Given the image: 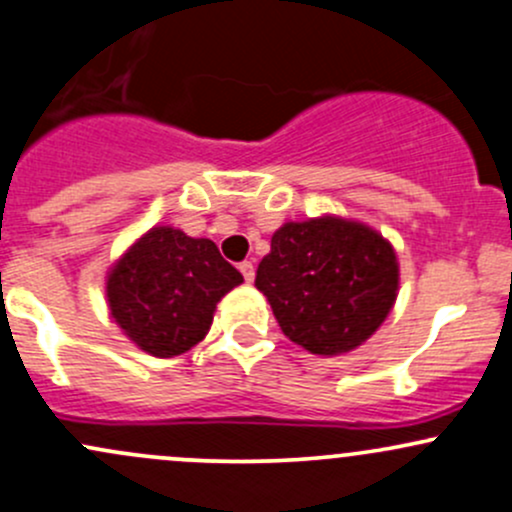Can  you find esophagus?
I'll use <instances>...</instances> for the list:
<instances>
[{
	"label": "esophagus",
	"mask_w": 512,
	"mask_h": 512,
	"mask_svg": "<svg viewBox=\"0 0 512 512\" xmlns=\"http://www.w3.org/2000/svg\"><path fill=\"white\" fill-rule=\"evenodd\" d=\"M240 272L245 277V282L252 284V279H255V265L252 262H240Z\"/></svg>",
	"instance_id": "esophagus-1"
}]
</instances>
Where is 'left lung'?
<instances>
[{"label": "left lung", "mask_w": 512, "mask_h": 512, "mask_svg": "<svg viewBox=\"0 0 512 512\" xmlns=\"http://www.w3.org/2000/svg\"><path fill=\"white\" fill-rule=\"evenodd\" d=\"M255 287L289 341L316 355H341L368 341L387 319L400 265L378 230L321 215L284 223L272 235Z\"/></svg>", "instance_id": "left-lung-1"}]
</instances>
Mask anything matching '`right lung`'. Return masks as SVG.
Here are the masks:
<instances>
[{"label": "right lung", "mask_w": 512, "mask_h": 512, "mask_svg": "<svg viewBox=\"0 0 512 512\" xmlns=\"http://www.w3.org/2000/svg\"><path fill=\"white\" fill-rule=\"evenodd\" d=\"M242 274L208 238L157 225L110 267L107 306L134 346L154 358H174L203 341L215 304Z\"/></svg>", "instance_id": "add662e5"}]
</instances>
